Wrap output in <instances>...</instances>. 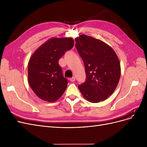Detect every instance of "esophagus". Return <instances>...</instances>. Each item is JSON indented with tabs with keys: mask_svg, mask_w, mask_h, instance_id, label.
<instances>
[{
	"mask_svg": "<svg viewBox=\"0 0 147 147\" xmlns=\"http://www.w3.org/2000/svg\"><path fill=\"white\" fill-rule=\"evenodd\" d=\"M69 80H70V82H75V78L74 77H72V78H70Z\"/></svg>",
	"mask_w": 147,
	"mask_h": 147,
	"instance_id": "esophagus-1",
	"label": "esophagus"
}]
</instances>
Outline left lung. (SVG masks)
Here are the masks:
<instances>
[{
	"label": "left lung",
	"instance_id": "8db88e82",
	"mask_svg": "<svg viewBox=\"0 0 147 147\" xmlns=\"http://www.w3.org/2000/svg\"><path fill=\"white\" fill-rule=\"evenodd\" d=\"M83 61L86 81L78 85L84 98L92 103L107 99L116 89L121 75L118 57L112 47L84 34L75 39Z\"/></svg>",
	"mask_w": 147,
	"mask_h": 147
}]
</instances>
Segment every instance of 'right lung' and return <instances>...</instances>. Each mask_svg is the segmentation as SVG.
Here are the masks:
<instances>
[{
  "label": "right lung",
  "instance_id": "obj_1",
  "mask_svg": "<svg viewBox=\"0 0 147 147\" xmlns=\"http://www.w3.org/2000/svg\"><path fill=\"white\" fill-rule=\"evenodd\" d=\"M72 38H51L38 48L28 63V82L40 99L55 102L63 94L67 86L58 61L72 49Z\"/></svg>",
  "mask_w": 147,
  "mask_h": 147
}]
</instances>
